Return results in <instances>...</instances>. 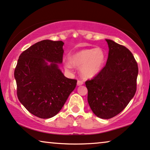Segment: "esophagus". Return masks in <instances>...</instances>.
<instances>
[{"instance_id": "34e87169", "label": "esophagus", "mask_w": 150, "mask_h": 150, "mask_svg": "<svg viewBox=\"0 0 150 150\" xmlns=\"http://www.w3.org/2000/svg\"><path fill=\"white\" fill-rule=\"evenodd\" d=\"M83 81H77V85H83Z\"/></svg>"}]
</instances>
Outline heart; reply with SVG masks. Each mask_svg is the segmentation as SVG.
Returning <instances> with one entry per match:
<instances>
[{"label": "heart", "mask_w": 150, "mask_h": 150, "mask_svg": "<svg viewBox=\"0 0 150 150\" xmlns=\"http://www.w3.org/2000/svg\"><path fill=\"white\" fill-rule=\"evenodd\" d=\"M105 56L100 48L85 49L74 54L69 58V61L65 62V67L71 69L73 66L80 67L81 73L83 77L89 79L96 76L105 63Z\"/></svg>", "instance_id": "heart-1"}]
</instances>
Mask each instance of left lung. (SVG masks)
I'll return each instance as SVG.
<instances>
[{
	"label": "left lung",
	"instance_id": "left-lung-1",
	"mask_svg": "<svg viewBox=\"0 0 150 150\" xmlns=\"http://www.w3.org/2000/svg\"><path fill=\"white\" fill-rule=\"evenodd\" d=\"M109 54L106 65L85 85L87 100L95 115L109 119L126 108L137 91V62L125 46L106 39Z\"/></svg>",
	"mask_w": 150,
	"mask_h": 150
}]
</instances>
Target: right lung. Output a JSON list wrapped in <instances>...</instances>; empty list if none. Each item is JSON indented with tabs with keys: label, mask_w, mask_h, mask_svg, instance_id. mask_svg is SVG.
<instances>
[{
	"label": "right lung",
	"mask_w": 150,
	"mask_h": 150,
	"mask_svg": "<svg viewBox=\"0 0 150 150\" xmlns=\"http://www.w3.org/2000/svg\"><path fill=\"white\" fill-rule=\"evenodd\" d=\"M63 45L61 40H41L23 52L17 62V96L38 118L56 115L76 86V80L66 78L58 68L57 63L63 62Z\"/></svg>",
	"instance_id": "right-lung-1"
}]
</instances>
